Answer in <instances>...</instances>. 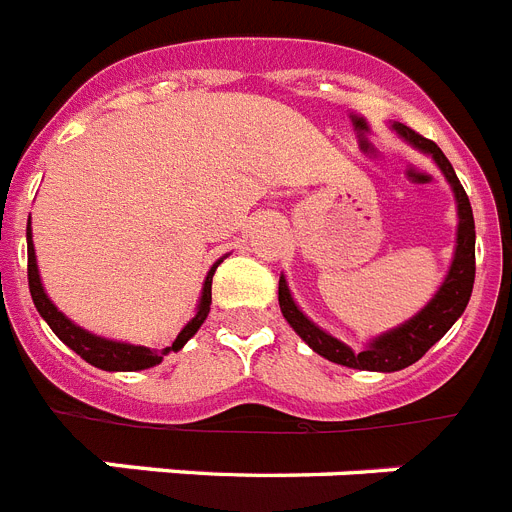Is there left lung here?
<instances>
[{"label": "left lung", "instance_id": "obj_1", "mask_svg": "<svg viewBox=\"0 0 512 512\" xmlns=\"http://www.w3.org/2000/svg\"><path fill=\"white\" fill-rule=\"evenodd\" d=\"M394 129L402 134L404 140L412 142L418 150L428 153L433 161L439 163V169L449 179V185H452L457 198L460 227H457L455 261H452V269H449L447 280L439 288V293L431 298V304L425 306L420 314H415L410 322H404L402 327H396L391 333L375 338L365 351H351L346 343H341L333 335H327L312 320H306L304 312L293 304L285 280H280V309L282 317L290 322V327L320 357L330 359L335 365L354 367V370L394 372L415 365L425 351L431 349L433 343L439 341L441 335L455 325L457 317L465 312L470 293H473V280H476V224H473V208H470V200L465 195L463 185H460V179H457L455 169H452V163L447 161V155L441 153V147L436 142L425 140L423 134H418L410 126L394 124Z\"/></svg>", "mask_w": 512, "mask_h": 512}]
</instances>
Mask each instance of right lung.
<instances>
[{
    "mask_svg": "<svg viewBox=\"0 0 512 512\" xmlns=\"http://www.w3.org/2000/svg\"><path fill=\"white\" fill-rule=\"evenodd\" d=\"M28 290H31V298H34L36 312L42 314L47 325L52 327V333L60 338V341L79 354L81 359H87L89 365L100 367V370H147V367L158 365L169 351H179L190 341L192 335L198 333V327L203 325V320L211 312V280H214V272L219 267V261H216L211 272L206 277V285H203V296H200L198 304V314L192 317L190 322L185 325V330L177 335V341L166 346V349H147V346H132V343H118V341H105L100 335H92L87 330H81V327L73 325L65 314L57 312V306L52 304L47 298L42 288V280H39V269H36V253H34V243H31V222H28Z\"/></svg>",
    "mask_w": 512,
    "mask_h": 512,
    "instance_id": "1",
    "label": "right lung"
}]
</instances>
